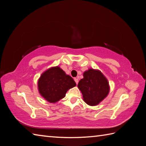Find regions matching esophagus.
Segmentation results:
<instances>
[{"label": "esophagus", "mask_w": 146, "mask_h": 146, "mask_svg": "<svg viewBox=\"0 0 146 146\" xmlns=\"http://www.w3.org/2000/svg\"><path fill=\"white\" fill-rule=\"evenodd\" d=\"M74 80H75V82H76V85H78V78H75V79H74Z\"/></svg>", "instance_id": "obj_1"}]
</instances>
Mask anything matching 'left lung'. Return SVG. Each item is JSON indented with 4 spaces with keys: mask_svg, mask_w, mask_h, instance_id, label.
I'll use <instances>...</instances> for the list:
<instances>
[{
    "mask_svg": "<svg viewBox=\"0 0 146 146\" xmlns=\"http://www.w3.org/2000/svg\"><path fill=\"white\" fill-rule=\"evenodd\" d=\"M78 88L83 99L90 106H96L107 97L110 91L107 79L100 70L89 68L83 73V78L80 80Z\"/></svg>",
    "mask_w": 146,
    "mask_h": 146,
    "instance_id": "obj_1",
    "label": "left lung"
}]
</instances>
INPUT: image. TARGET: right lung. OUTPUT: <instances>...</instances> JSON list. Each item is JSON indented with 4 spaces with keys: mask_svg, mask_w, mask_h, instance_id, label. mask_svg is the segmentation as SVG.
<instances>
[{
    "mask_svg": "<svg viewBox=\"0 0 146 146\" xmlns=\"http://www.w3.org/2000/svg\"><path fill=\"white\" fill-rule=\"evenodd\" d=\"M76 85L74 80L58 66L44 71L38 82L40 95L46 101L53 104L64 98L68 90Z\"/></svg>",
    "mask_w": 146,
    "mask_h": 146,
    "instance_id": "obj_1",
    "label": "right lung"
}]
</instances>
